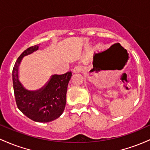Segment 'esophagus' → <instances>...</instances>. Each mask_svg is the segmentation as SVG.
Here are the masks:
<instances>
[{
  "label": "esophagus",
  "mask_w": 150,
  "mask_h": 150,
  "mask_svg": "<svg viewBox=\"0 0 150 150\" xmlns=\"http://www.w3.org/2000/svg\"><path fill=\"white\" fill-rule=\"evenodd\" d=\"M83 71V67L82 66H76L74 68L73 71L74 73H79V72H81Z\"/></svg>",
  "instance_id": "esophagus-1"
}]
</instances>
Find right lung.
I'll return each mask as SVG.
<instances>
[{
	"mask_svg": "<svg viewBox=\"0 0 150 150\" xmlns=\"http://www.w3.org/2000/svg\"><path fill=\"white\" fill-rule=\"evenodd\" d=\"M38 45L25 50L20 55L13 69V90L17 106L28 117L35 122H48L58 118L64 110L67 91L71 71L52 75L47 83L38 91L26 89L19 80V66L24 56L38 50Z\"/></svg>",
	"mask_w": 150,
	"mask_h": 150,
	"instance_id": "add662e5",
	"label": "right lung"
}]
</instances>
